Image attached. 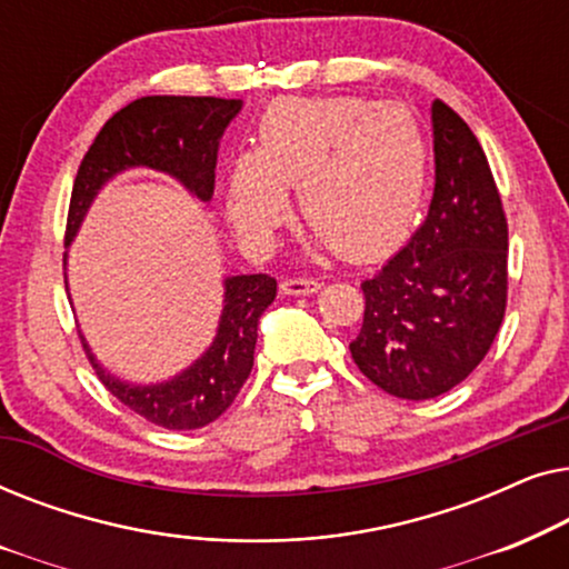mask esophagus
Returning a JSON list of instances; mask_svg holds the SVG:
<instances>
[{"mask_svg":"<svg viewBox=\"0 0 569 569\" xmlns=\"http://www.w3.org/2000/svg\"><path fill=\"white\" fill-rule=\"evenodd\" d=\"M321 290V282L318 279H284L279 284V292L282 295H313Z\"/></svg>","mask_w":569,"mask_h":569,"instance_id":"34e87169","label":"esophagus"}]
</instances>
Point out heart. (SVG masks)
I'll list each match as a JSON object with an SVG mask.
<instances>
[{
  "mask_svg": "<svg viewBox=\"0 0 569 569\" xmlns=\"http://www.w3.org/2000/svg\"><path fill=\"white\" fill-rule=\"evenodd\" d=\"M298 189L308 224L333 251L372 261L415 228L427 189V142L415 116L362 98H279L232 160L224 209L246 246H267Z\"/></svg>",
  "mask_w": 569,
  "mask_h": 569,
  "instance_id": "obj_1",
  "label": "heart"
}]
</instances>
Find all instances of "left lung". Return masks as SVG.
<instances>
[{"mask_svg": "<svg viewBox=\"0 0 569 569\" xmlns=\"http://www.w3.org/2000/svg\"><path fill=\"white\" fill-rule=\"evenodd\" d=\"M435 191L407 246L365 279L352 360L386 393L442 396L485 360L508 302V222L487 154L453 108L432 103Z\"/></svg>", "mask_w": 569, "mask_h": 569, "instance_id": "obj_1", "label": "left lung"}]
</instances>
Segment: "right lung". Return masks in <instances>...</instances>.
<instances>
[{
    "label": "right lung",
    "instance_id": "add662e5",
    "mask_svg": "<svg viewBox=\"0 0 569 569\" xmlns=\"http://www.w3.org/2000/svg\"><path fill=\"white\" fill-rule=\"evenodd\" d=\"M240 108L243 100L147 96L113 113L77 170L69 199L67 246L74 240L98 191L123 170H160L199 201L212 199L220 139ZM222 287V313L212 345L189 368L160 383L144 386L113 376L96 360L82 337L98 378L123 407L166 430H199L236 401L251 376L259 318L274 302L277 282L267 274H238L224 277Z\"/></svg>",
    "mask_w": 569,
    "mask_h": 569
}]
</instances>
